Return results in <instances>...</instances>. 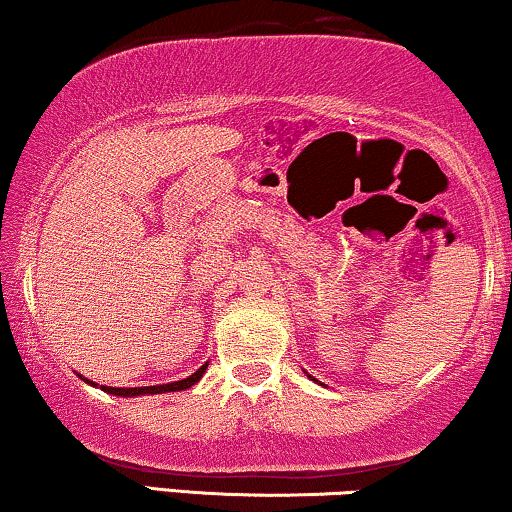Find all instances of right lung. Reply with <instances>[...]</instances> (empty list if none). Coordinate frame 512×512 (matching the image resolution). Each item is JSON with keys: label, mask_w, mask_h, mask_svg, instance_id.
<instances>
[{"label": "right lung", "mask_w": 512, "mask_h": 512, "mask_svg": "<svg viewBox=\"0 0 512 512\" xmlns=\"http://www.w3.org/2000/svg\"><path fill=\"white\" fill-rule=\"evenodd\" d=\"M208 371V364H203L198 368L196 373H191L189 378H184V380H174V383H167V385H151V387H106V385H101V390L103 392H108V394H118V397H139V394H163V392H179V390H186V387H191V385H196L200 378H203V373ZM82 378V375H80ZM89 383V380H87ZM89 385H94V383H89Z\"/></svg>", "instance_id": "obj_1"}]
</instances>
